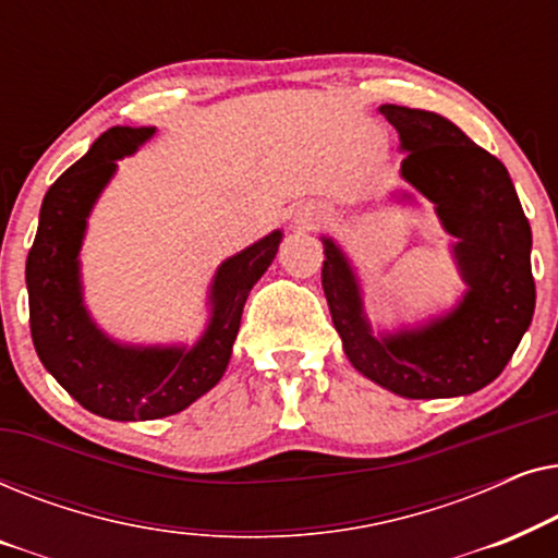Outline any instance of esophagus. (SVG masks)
I'll use <instances>...</instances> for the list:
<instances>
[{"mask_svg":"<svg viewBox=\"0 0 558 558\" xmlns=\"http://www.w3.org/2000/svg\"><path fill=\"white\" fill-rule=\"evenodd\" d=\"M323 220H327V210L323 208V205H304V208L294 216V226L304 231V228L319 226Z\"/></svg>","mask_w":558,"mask_h":558,"instance_id":"esophagus-1","label":"esophagus"}]
</instances>
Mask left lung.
<instances>
[{
    "instance_id": "obj_1",
    "label": "left lung",
    "mask_w": 558,
    "mask_h": 558,
    "mask_svg": "<svg viewBox=\"0 0 558 558\" xmlns=\"http://www.w3.org/2000/svg\"><path fill=\"white\" fill-rule=\"evenodd\" d=\"M378 111L399 132L401 178L434 205L454 239L449 254L464 292L424 323L373 330L357 269L338 241L319 235L332 325L353 368L386 391L403 399L470 396L500 376L533 319L529 218L500 159L452 121L393 104ZM393 197L418 205L409 190Z\"/></svg>"
}]
</instances>
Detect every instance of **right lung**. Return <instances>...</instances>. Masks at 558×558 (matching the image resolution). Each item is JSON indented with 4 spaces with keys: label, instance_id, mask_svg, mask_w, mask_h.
Listing matches in <instances>:
<instances>
[{
    "label": "right lung",
    "instance_id": "right-lung-1",
    "mask_svg": "<svg viewBox=\"0 0 558 558\" xmlns=\"http://www.w3.org/2000/svg\"><path fill=\"white\" fill-rule=\"evenodd\" d=\"M155 132V126H111L52 182L25 266L37 357L83 409L113 422L178 414L223 378L243 304L284 239L271 231L220 262L205 302L208 323L193 345H134L104 332L83 302V239L119 159L134 155Z\"/></svg>",
    "mask_w": 558,
    "mask_h": 558
}]
</instances>
